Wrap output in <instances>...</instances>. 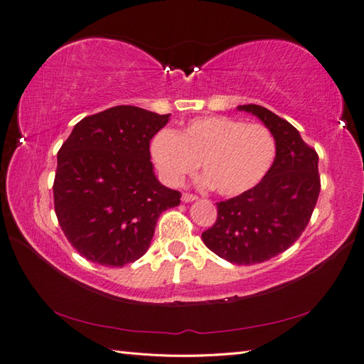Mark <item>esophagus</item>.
<instances>
[{
    "label": "esophagus",
    "mask_w": 364,
    "mask_h": 364,
    "mask_svg": "<svg viewBox=\"0 0 364 364\" xmlns=\"http://www.w3.org/2000/svg\"><path fill=\"white\" fill-rule=\"evenodd\" d=\"M198 196L196 195H191V193H183L182 195V201L183 203H191V201H196Z\"/></svg>",
    "instance_id": "1"
}]
</instances>
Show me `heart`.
Returning <instances> with one entry per match:
<instances>
[{
    "mask_svg": "<svg viewBox=\"0 0 364 364\" xmlns=\"http://www.w3.org/2000/svg\"><path fill=\"white\" fill-rule=\"evenodd\" d=\"M276 150L269 128L225 115L193 119L177 133L161 129L150 142V155L168 185H179L201 163L204 183L223 196L245 193L262 182Z\"/></svg>",
    "mask_w": 364,
    "mask_h": 364,
    "instance_id": "heart-1",
    "label": "heart"
}]
</instances>
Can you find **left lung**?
I'll return each mask as SVG.
<instances>
[{
    "label": "left lung",
    "instance_id": "obj_1",
    "mask_svg": "<svg viewBox=\"0 0 364 364\" xmlns=\"http://www.w3.org/2000/svg\"><path fill=\"white\" fill-rule=\"evenodd\" d=\"M271 129L276 160L263 181L217 203V220L201 237L208 249L235 264H255L285 252L303 235L320 193L318 155L291 123L269 109L244 105Z\"/></svg>",
    "mask_w": 364,
    "mask_h": 364
}]
</instances>
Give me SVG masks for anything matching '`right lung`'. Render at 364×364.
Instances as JSON below:
<instances>
[{"label":"right lung","instance_id":"add662e5","mask_svg":"<svg viewBox=\"0 0 364 364\" xmlns=\"http://www.w3.org/2000/svg\"><path fill=\"white\" fill-rule=\"evenodd\" d=\"M168 120L169 114L115 106L75 123L58 150L55 214L84 258L111 267L136 262L161 212L181 204L150 161V139Z\"/></svg>","mask_w":364,"mask_h":364}]
</instances>
